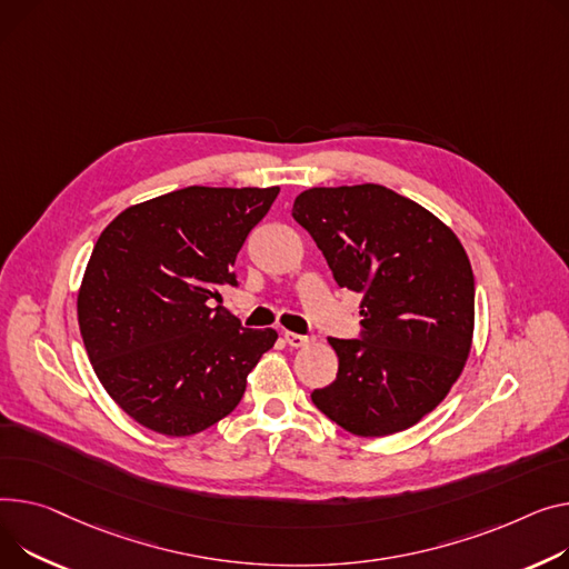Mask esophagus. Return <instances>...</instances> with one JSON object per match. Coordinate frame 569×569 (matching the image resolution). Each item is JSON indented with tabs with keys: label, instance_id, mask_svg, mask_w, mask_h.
<instances>
[{
	"label": "esophagus",
	"instance_id": "obj_1",
	"mask_svg": "<svg viewBox=\"0 0 569 569\" xmlns=\"http://www.w3.org/2000/svg\"><path fill=\"white\" fill-rule=\"evenodd\" d=\"M283 338H286V343H288L290 348H307V346H311V343H313V338H311V336H305V333H292V331H286V333H283Z\"/></svg>",
	"mask_w": 569,
	"mask_h": 569
}]
</instances>
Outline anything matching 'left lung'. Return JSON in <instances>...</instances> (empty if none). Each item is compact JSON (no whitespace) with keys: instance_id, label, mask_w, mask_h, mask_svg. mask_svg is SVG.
Wrapping results in <instances>:
<instances>
[{"instance_id":"obj_1","label":"left lung","mask_w":569,"mask_h":569,"mask_svg":"<svg viewBox=\"0 0 569 569\" xmlns=\"http://www.w3.org/2000/svg\"><path fill=\"white\" fill-rule=\"evenodd\" d=\"M292 217L336 283L363 295L361 338H329L338 372L313 405L359 437L419 423L471 352L476 286L462 242L430 210L372 182L307 189Z\"/></svg>"}]
</instances>
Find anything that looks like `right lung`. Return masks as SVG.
<instances>
[{
  "mask_svg": "<svg viewBox=\"0 0 569 569\" xmlns=\"http://www.w3.org/2000/svg\"><path fill=\"white\" fill-rule=\"evenodd\" d=\"M279 187H184L123 210L100 233L78 295L104 391L143 428L189 437L229 416L274 329L210 309Z\"/></svg>",
  "mask_w": 569,
  "mask_h": 569,
  "instance_id": "right-lung-1",
  "label": "right lung"
}]
</instances>
